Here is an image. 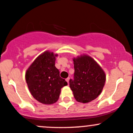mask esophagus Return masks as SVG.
<instances>
[{"label": "esophagus", "instance_id": "esophagus-1", "mask_svg": "<svg viewBox=\"0 0 133 133\" xmlns=\"http://www.w3.org/2000/svg\"><path fill=\"white\" fill-rule=\"evenodd\" d=\"M66 81L67 82V83L69 84V81H70V78L68 77L67 78H66Z\"/></svg>", "mask_w": 133, "mask_h": 133}]
</instances>
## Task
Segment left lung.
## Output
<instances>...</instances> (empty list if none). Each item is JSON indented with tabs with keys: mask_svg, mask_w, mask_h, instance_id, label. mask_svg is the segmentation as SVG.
I'll use <instances>...</instances> for the list:
<instances>
[{
	"mask_svg": "<svg viewBox=\"0 0 133 133\" xmlns=\"http://www.w3.org/2000/svg\"><path fill=\"white\" fill-rule=\"evenodd\" d=\"M74 79L70 80V88L78 102L86 103L101 94L105 84L106 75L95 59L88 55L73 58Z\"/></svg>",
	"mask_w": 133,
	"mask_h": 133,
	"instance_id": "8db88e82",
	"label": "left lung"
}]
</instances>
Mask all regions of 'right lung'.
<instances>
[{"label":"right lung","mask_w":133,"mask_h":133,"mask_svg":"<svg viewBox=\"0 0 133 133\" xmlns=\"http://www.w3.org/2000/svg\"><path fill=\"white\" fill-rule=\"evenodd\" d=\"M56 56L58 54L45 51L33 61L25 73V79L31 95L38 102L45 105L56 102L61 89L68 84L59 77V70L55 66Z\"/></svg>","instance_id":"right-lung-1"}]
</instances>
